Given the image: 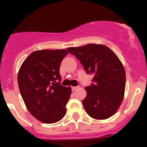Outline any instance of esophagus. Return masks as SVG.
<instances>
[{
    "label": "esophagus",
    "instance_id": "obj_1",
    "mask_svg": "<svg viewBox=\"0 0 147 147\" xmlns=\"http://www.w3.org/2000/svg\"><path fill=\"white\" fill-rule=\"evenodd\" d=\"M71 89H72L73 91H74V90H76L78 89V87H72V88H71Z\"/></svg>",
    "mask_w": 147,
    "mask_h": 147
}]
</instances>
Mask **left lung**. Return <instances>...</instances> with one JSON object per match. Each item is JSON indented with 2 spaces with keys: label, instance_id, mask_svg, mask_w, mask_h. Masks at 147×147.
Instances as JSON below:
<instances>
[{
  "label": "left lung",
  "instance_id": "left-lung-1",
  "mask_svg": "<svg viewBox=\"0 0 147 147\" xmlns=\"http://www.w3.org/2000/svg\"><path fill=\"white\" fill-rule=\"evenodd\" d=\"M88 74L93 76L82 104L93 119H107L117 112L124 98L126 85L124 67L116 54L107 46L88 44L67 48Z\"/></svg>",
  "mask_w": 147,
  "mask_h": 147
}]
</instances>
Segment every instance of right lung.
Segmentation results:
<instances>
[{
  "label": "right lung",
  "instance_id": "1",
  "mask_svg": "<svg viewBox=\"0 0 147 147\" xmlns=\"http://www.w3.org/2000/svg\"><path fill=\"white\" fill-rule=\"evenodd\" d=\"M65 49L34 51L18 72L20 94L30 113L45 124L60 121L66 113L71 87L61 85L59 67L67 54Z\"/></svg>",
  "mask_w": 147,
  "mask_h": 147
}]
</instances>
